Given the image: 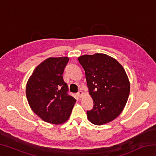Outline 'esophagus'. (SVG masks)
Listing matches in <instances>:
<instances>
[{
  "label": "esophagus",
  "instance_id": "obj_1",
  "mask_svg": "<svg viewBox=\"0 0 156 156\" xmlns=\"http://www.w3.org/2000/svg\"><path fill=\"white\" fill-rule=\"evenodd\" d=\"M77 96L79 97V98H82L83 96V92L81 90H79L78 92H77Z\"/></svg>",
  "mask_w": 156,
  "mask_h": 156
}]
</instances>
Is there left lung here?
I'll list each match as a JSON object with an SVG mask.
<instances>
[{"instance_id":"obj_1","label":"left lung","mask_w":156,"mask_h":156,"mask_svg":"<svg viewBox=\"0 0 156 156\" xmlns=\"http://www.w3.org/2000/svg\"><path fill=\"white\" fill-rule=\"evenodd\" d=\"M85 72L94 107L87 112L91 123L102 125L120 114L127 102L130 84L125 69L115 59L104 54L84 55L78 58Z\"/></svg>"}]
</instances>
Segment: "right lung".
<instances>
[{"instance_id": "obj_1", "label": "right lung", "mask_w": 156, "mask_h": 156, "mask_svg": "<svg viewBox=\"0 0 156 156\" xmlns=\"http://www.w3.org/2000/svg\"><path fill=\"white\" fill-rule=\"evenodd\" d=\"M69 58H49L33 72L26 87V96L31 109L42 120L62 124L68 120L76 99L69 94L63 72Z\"/></svg>"}]
</instances>
